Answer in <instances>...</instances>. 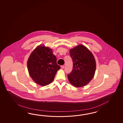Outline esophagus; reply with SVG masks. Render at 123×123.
Here are the masks:
<instances>
[{
    "label": "esophagus",
    "instance_id": "obj_1",
    "mask_svg": "<svg viewBox=\"0 0 123 123\" xmlns=\"http://www.w3.org/2000/svg\"><path fill=\"white\" fill-rule=\"evenodd\" d=\"M61 68H62V69H64L65 67H64V65H62V66H61Z\"/></svg>",
    "mask_w": 123,
    "mask_h": 123
}]
</instances>
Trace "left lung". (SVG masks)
I'll return each mask as SVG.
<instances>
[{"label":"left lung","instance_id":"1","mask_svg":"<svg viewBox=\"0 0 123 123\" xmlns=\"http://www.w3.org/2000/svg\"><path fill=\"white\" fill-rule=\"evenodd\" d=\"M73 68L68 74V80L74 86H85L92 80L96 70V62L92 52L83 45L70 50Z\"/></svg>","mask_w":123,"mask_h":123}]
</instances>
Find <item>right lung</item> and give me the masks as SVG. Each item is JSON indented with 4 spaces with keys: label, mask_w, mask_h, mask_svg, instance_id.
Listing matches in <instances>:
<instances>
[{
    "label": "right lung",
    "mask_w": 123,
    "mask_h": 123,
    "mask_svg": "<svg viewBox=\"0 0 123 123\" xmlns=\"http://www.w3.org/2000/svg\"><path fill=\"white\" fill-rule=\"evenodd\" d=\"M29 73L37 84L46 86L54 80L60 66L57 58L49 47L39 46L31 53L27 62Z\"/></svg>",
    "instance_id": "add662e5"
}]
</instances>
